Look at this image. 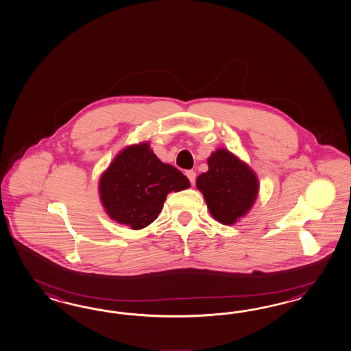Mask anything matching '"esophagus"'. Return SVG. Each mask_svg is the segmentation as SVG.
I'll use <instances>...</instances> for the list:
<instances>
[{
    "instance_id": "esophagus-1",
    "label": "esophagus",
    "mask_w": 351,
    "mask_h": 351,
    "mask_svg": "<svg viewBox=\"0 0 351 351\" xmlns=\"http://www.w3.org/2000/svg\"><path fill=\"white\" fill-rule=\"evenodd\" d=\"M185 175L188 176V179L191 180V184H194V182H195V179H197V173H195V171H186V172H185Z\"/></svg>"
}]
</instances>
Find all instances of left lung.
Here are the masks:
<instances>
[{"instance_id": "left-lung-1", "label": "left lung", "mask_w": 351, "mask_h": 351, "mask_svg": "<svg viewBox=\"0 0 351 351\" xmlns=\"http://www.w3.org/2000/svg\"><path fill=\"white\" fill-rule=\"evenodd\" d=\"M197 186L211 215L223 225L245 216L258 191L255 173L225 149L216 150L208 158V171L198 176Z\"/></svg>"}]
</instances>
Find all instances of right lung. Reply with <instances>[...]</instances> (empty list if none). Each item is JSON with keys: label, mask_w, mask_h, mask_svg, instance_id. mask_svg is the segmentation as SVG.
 <instances>
[{"label": "right lung", "mask_w": 351, "mask_h": 351, "mask_svg": "<svg viewBox=\"0 0 351 351\" xmlns=\"http://www.w3.org/2000/svg\"><path fill=\"white\" fill-rule=\"evenodd\" d=\"M189 186L188 178L160 162L145 143L128 147L112 162L100 178V198L113 220L138 230L158 217L170 191Z\"/></svg>", "instance_id": "obj_1"}]
</instances>
